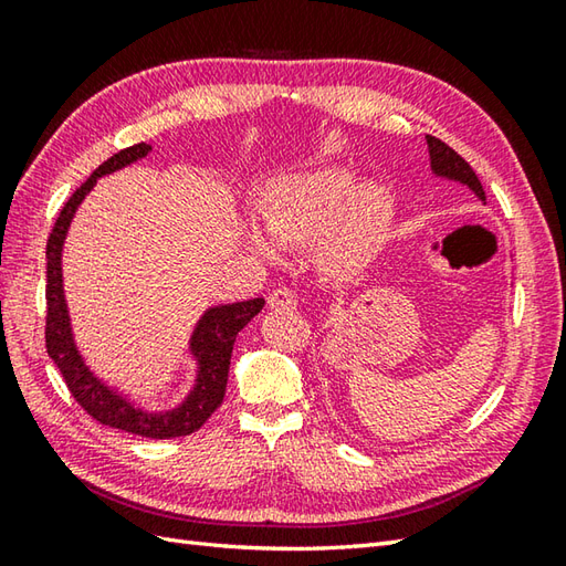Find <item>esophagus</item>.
<instances>
[{
	"mask_svg": "<svg viewBox=\"0 0 566 566\" xmlns=\"http://www.w3.org/2000/svg\"><path fill=\"white\" fill-rule=\"evenodd\" d=\"M268 306L270 308H292V306H296V292L286 290V286H282V290H274L268 296Z\"/></svg>",
	"mask_w": 566,
	"mask_h": 566,
	"instance_id": "esophagus-1",
	"label": "esophagus"
}]
</instances>
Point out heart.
Listing matches in <instances>:
<instances>
[{
  "instance_id": "obj_1",
  "label": "heart",
  "mask_w": 566,
  "mask_h": 566,
  "mask_svg": "<svg viewBox=\"0 0 566 566\" xmlns=\"http://www.w3.org/2000/svg\"><path fill=\"white\" fill-rule=\"evenodd\" d=\"M389 216V191L377 185L355 189L353 175L343 167L274 179L258 207L262 231L274 243L298 248L316 239V260L331 274L363 268L379 248ZM250 245L262 258L274 255L262 233H252Z\"/></svg>"
}]
</instances>
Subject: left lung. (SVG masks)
<instances>
[{"label": "left lung", "mask_w": 566, "mask_h": 566, "mask_svg": "<svg viewBox=\"0 0 566 566\" xmlns=\"http://www.w3.org/2000/svg\"><path fill=\"white\" fill-rule=\"evenodd\" d=\"M428 140V153H430V167L432 172L440 175V177H448V179H454V182H462L467 185L469 189L474 191V195L486 201V195H484V187L482 182H479L476 172L472 170V165H469L462 155H457L448 143H442L440 138L436 136H426Z\"/></svg>", "instance_id": "obj_1"}]
</instances>
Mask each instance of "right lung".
<instances>
[{"instance_id":"obj_1","label":"right lung","mask_w":566,"mask_h":566,"mask_svg":"<svg viewBox=\"0 0 566 566\" xmlns=\"http://www.w3.org/2000/svg\"><path fill=\"white\" fill-rule=\"evenodd\" d=\"M148 153H150L148 143H136V146L118 150L90 175L87 182H84L75 195L67 199L63 211H60L45 245V258H48L45 350L57 365L70 394L75 396V401L94 420H97V423L118 428L124 432H134V436H140V438L170 440V438H182V436H189V432L199 430L211 418L216 408L221 406L226 396L228 367H231L235 335L248 326L252 316L260 314L264 306V298H250V302L216 306L201 316L199 326L189 340L191 355L197 357V365H199L197 384L195 389L189 391L185 403L177 406L175 411H165V413L143 411V408H136L128 399H124L122 394H116L114 389L106 387L104 381H99L92 375L90 367L84 365V359L77 353L75 340H72L67 304L63 294V268H60L63 243H65L72 216H75L77 207L82 203V199L87 197V191L94 187V182L104 175H112L130 163L146 158Z\"/></svg>"}]
</instances>
